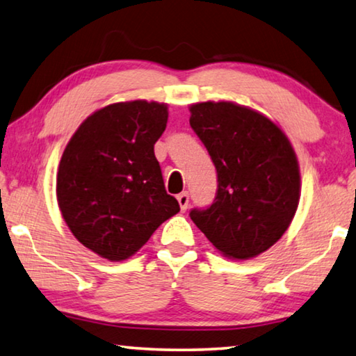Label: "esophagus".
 Masks as SVG:
<instances>
[{
	"label": "esophagus",
	"instance_id": "esophagus-1",
	"mask_svg": "<svg viewBox=\"0 0 356 356\" xmlns=\"http://www.w3.org/2000/svg\"><path fill=\"white\" fill-rule=\"evenodd\" d=\"M177 201H179V206L182 211H187L188 207V201H190V195L187 193V191H184V193L177 195Z\"/></svg>",
	"mask_w": 356,
	"mask_h": 356
}]
</instances>
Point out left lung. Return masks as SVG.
<instances>
[{
  "instance_id": "left-lung-1",
  "label": "left lung",
  "mask_w": 356,
  "mask_h": 356,
  "mask_svg": "<svg viewBox=\"0 0 356 356\" xmlns=\"http://www.w3.org/2000/svg\"><path fill=\"white\" fill-rule=\"evenodd\" d=\"M190 127L217 169V195L190 217L222 255L249 259L290 227L301 196L300 165L273 120L229 101L190 106Z\"/></svg>"
}]
</instances>
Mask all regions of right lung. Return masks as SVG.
<instances>
[{"label":"right lung","instance_id":"right-lung-1","mask_svg":"<svg viewBox=\"0 0 356 356\" xmlns=\"http://www.w3.org/2000/svg\"><path fill=\"white\" fill-rule=\"evenodd\" d=\"M166 123L163 103L109 104L82 122L61 155V216L82 245L109 261L134 255L180 211L154 152Z\"/></svg>","mask_w":356,"mask_h":356}]
</instances>
